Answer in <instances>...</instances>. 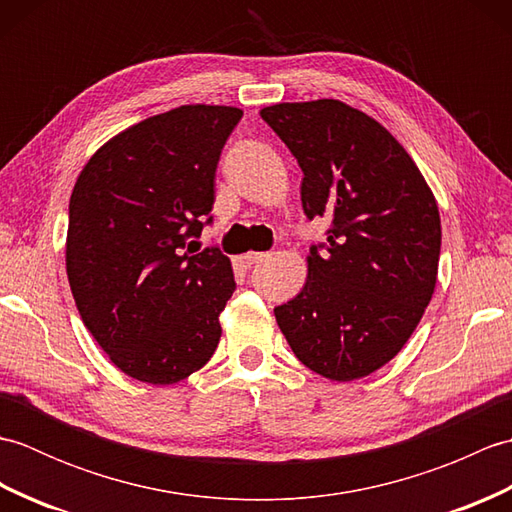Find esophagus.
<instances>
[{
	"label": "esophagus",
	"mask_w": 512,
	"mask_h": 512,
	"mask_svg": "<svg viewBox=\"0 0 512 512\" xmlns=\"http://www.w3.org/2000/svg\"><path fill=\"white\" fill-rule=\"evenodd\" d=\"M264 259H268V253H253V250H250V253H246V255H244V262H246L248 266H253V264H262Z\"/></svg>",
	"instance_id": "obj_1"
}]
</instances>
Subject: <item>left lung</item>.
<instances>
[{
  "label": "left lung",
  "mask_w": 512,
  "mask_h": 512,
  "mask_svg": "<svg viewBox=\"0 0 512 512\" xmlns=\"http://www.w3.org/2000/svg\"><path fill=\"white\" fill-rule=\"evenodd\" d=\"M303 171L308 220L328 217L308 279L275 317L299 361L354 380L394 358L420 323L438 277L440 213L420 169L372 116L334 99L264 107Z\"/></svg>",
  "instance_id": "8db88e82"
}]
</instances>
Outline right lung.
Returning <instances> with one entry per match:
<instances>
[{"label": "right lung", "instance_id": "add662e5", "mask_svg": "<svg viewBox=\"0 0 512 512\" xmlns=\"http://www.w3.org/2000/svg\"><path fill=\"white\" fill-rule=\"evenodd\" d=\"M242 110L182 105L96 151L70 198L65 268L85 328L136 380L173 385L209 363L235 290L231 259L191 248L213 222L215 171Z\"/></svg>", "mask_w": 512, "mask_h": 512}]
</instances>
